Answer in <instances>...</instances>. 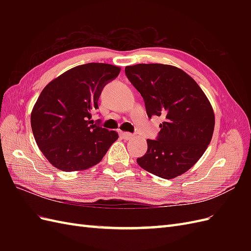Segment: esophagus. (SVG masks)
I'll use <instances>...</instances> for the list:
<instances>
[{
    "label": "esophagus",
    "instance_id": "1",
    "mask_svg": "<svg viewBox=\"0 0 251 251\" xmlns=\"http://www.w3.org/2000/svg\"><path fill=\"white\" fill-rule=\"evenodd\" d=\"M121 137H123V138L126 139V140H130V139L133 138V135H132L131 133L124 132V133H121Z\"/></svg>",
    "mask_w": 251,
    "mask_h": 251
}]
</instances>
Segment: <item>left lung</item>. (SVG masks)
<instances>
[{"instance_id": "obj_1", "label": "left lung", "mask_w": 251, "mask_h": 251, "mask_svg": "<svg viewBox=\"0 0 251 251\" xmlns=\"http://www.w3.org/2000/svg\"><path fill=\"white\" fill-rule=\"evenodd\" d=\"M141 94L147 114L162 116L157 139H148V151L137 159L143 170L163 179L184 174L210 143L215 114L202 89L187 73L162 64H138L125 69Z\"/></svg>"}]
</instances>
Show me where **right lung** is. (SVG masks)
I'll return each mask as SVG.
<instances>
[{
  "label": "right lung",
  "mask_w": 251,
  "mask_h": 251,
  "mask_svg": "<svg viewBox=\"0 0 251 251\" xmlns=\"http://www.w3.org/2000/svg\"><path fill=\"white\" fill-rule=\"evenodd\" d=\"M120 68L90 63L74 67L44 88L31 112L37 147L56 169L75 172L101 161L118 133L91 120L103 87Z\"/></svg>",
  "instance_id": "obj_1"
}]
</instances>
